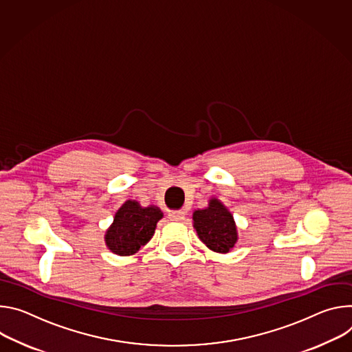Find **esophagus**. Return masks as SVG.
Returning <instances> with one entry per match:
<instances>
[{"label":"esophagus","instance_id":"34e87169","mask_svg":"<svg viewBox=\"0 0 352 352\" xmlns=\"http://www.w3.org/2000/svg\"><path fill=\"white\" fill-rule=\"evenodd\" d=\"M169 218L172 221H183L184 219V212L183 211H172L169 214Z\"/></svg>","mask_w":352,"mask_h":352}]
</instances>
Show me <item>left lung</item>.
<instances>
[{"label":"left lung","mask_w":352,"mask_h":352,"mask_svg":"<svg viewBox=\"0 0 352 352\" xmlns=\"http://www.w3.org/2000/svg\"><path fill=\"white\" fill-rule=\"evenodd\" d=\"M192 221L200 241L217 253L230 252L238 242L233 215L218 199H211L207 208L194 211Z\"/></svg>","instance_id":"1"}]
</instances>
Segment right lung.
<instances>
[{"label":"right lung","instance_id":"obj_1","mask_svg":"<svg viewBox=\"0 0 352 352\" xmlns=\"http://www.w3.org/2000/svg\"><path fill=\"white\" fill-rule=\"evenodd\" d=\"M162 217L164 212L158 207H141L138 201L127 200L116 212L106 232V246L119 256L137 253L151 241L156 223Z\"/></svg>","mask_w":352,"mask_h":352}]
</instances>
